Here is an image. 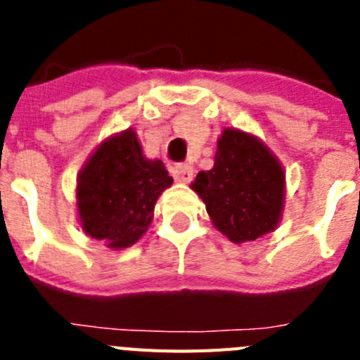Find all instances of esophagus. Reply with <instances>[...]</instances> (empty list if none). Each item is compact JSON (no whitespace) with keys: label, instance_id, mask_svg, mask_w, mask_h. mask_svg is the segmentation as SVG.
Segmentation results:
<instances>
[{"label":"esophagus","instance_id":"obj_1","mask_svg":"<svg viewBox=\"0 0 360 360\" xmlns=\"http://www.w3.org/2000/svg\"><path fill=\"white\" fill-rule=\"evenodd\" d=\"M171 173H173V178L178 184H187L193 180V167H191L189 164L174 165L173 169H171Z\"/></svg>","mask_w":360,"mask_h":360}]
</instances>
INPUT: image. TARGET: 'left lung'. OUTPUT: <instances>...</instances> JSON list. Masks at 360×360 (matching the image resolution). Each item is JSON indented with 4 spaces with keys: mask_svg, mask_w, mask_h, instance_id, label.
<instances>
[{
    "mask_svg": "<svg viewBox=\"0 0 360 360\" xmlns=\"http://www.w3.org/2000/svg\"><path fill=\"white\" fill-rule=\"evenodd\" d=\"M191 189L203 200L212 225L232 243L276 231L285 207V169L256 135L225 128L214 165L200 171Z\"/></svg>",
    "mask_w": 360,
    "mask_h": 360,
    "instance_id": "obj_1",
    "label": "left lung"
}]
</instances>
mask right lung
Masks as SVG:
<instances>
[{"mask_svg":"<svg viewBox=\"0 0 360 360\" xmlns=\"http://www.w3.org/2000/svg\"><path fill=\"white\" fill-rule=\"evenodd\" d=\"M171 184L164 162L146 158L131 128L115 133L95 148L79 171V224L108 249H128L144 236L158 196Z\"/></svg>","mask_w":360,"mask_h":360,"instance_id":"right-lung-1","label":"right lung"}]
</instances>
